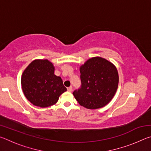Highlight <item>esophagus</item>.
Instances as JSON below:
<instances>
[{
	"mask_svg": "<svg viewBox=\"0 0 151 151\" xmlns=\"http://www.w3.org/2000/svg\"><path fill=\"white\" fill-rule=\"evenodd\" d=\"M67 91H69V92L72 91H73V86H69V87H68V88H67Z\"/></svg>",
	"mask_w": 151,
	"mask_h": 151,
	"instance_id": "obj_1",
	"label": "esophagus"
}]
</instances>
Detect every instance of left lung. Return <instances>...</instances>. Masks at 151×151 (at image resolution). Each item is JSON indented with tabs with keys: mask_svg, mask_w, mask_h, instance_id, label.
<instances>
[{
	"mask_svg": "<svg viewBox=\"0 0 151 151\" xmlns=\"http://www.w3.org/2000/svg\"><path fill=\"white\" fill-rule=\"evenodd\" d=\"M81 87L73 92L81 106L89 109L101 108L112 100L119 84L115 66L101 57L88 59L80 68Z\"/></svg>",
	"mask_w": 151,
	"mask_h": 151,
	"instance_id": "1",
	"label": "left lung"
}]
</instances>
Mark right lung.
<instances>
[{
    "label": "right lung",
    "instance_id": "obj_1",
    "mask_svg": "<svg viewBox=\"0 0 151 151\" xmlns=\"http://www.w3.org/2000/svg\"><path fill=\"white\" fill-rule=\"evenodd\" d=\"M22 91L35 106L48 107L58 100L66 91L60 76L55 75V67L48 60H35L27 66L21 78Z\"/></svg>",
    "mask_w": 151,
    "mask_h": 151
}]
</instances>
